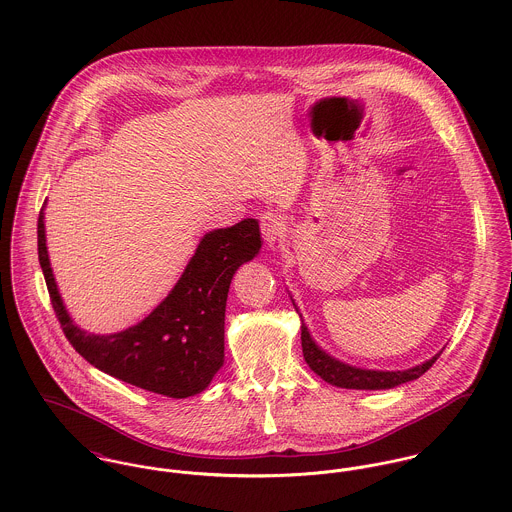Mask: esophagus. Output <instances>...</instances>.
<instances>
[{
    "label": "esophagus",
    "instance_id": "esophagus-1",
    "mask_svg": "<svg viewBox=\"0 0 512 512\" xmlns=\"http://www.w3.org/2000/svg\"><path fill=\"white\" fill-rule=\"evenodd\" d=\"M260 228H262L266 244L276 246L286 232V220L278 213H264L260 217Z\"/></svg>",
    "mask_w": 512,
    "mask_h": 512
}]
</instances>
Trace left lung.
I'll return each instance as SVG.
<instances>
[{"mask_svg": "<svg viewBox=\"0 0 512 512\" xmlns=\"http://www.w3.org/2000/svg\"><path fill=\"white\" fill-rule=\"evenodd\" d=\"M295 305V303H293ZM297 311V307H295ZM301 317V315H299ZM301 349H303V359L309 365V368L321 376L325 382L339 386V388H355V390H386L394 388L398 384L410 382L420 378L430 366L438 361L439 351L436 357L422 365L408 368V370H366V368H357V366L345 365L331 355H327L323 349L317 347V343L311 339L305 323H301Z\"/></svg>", "mask_w": 512, "mask_h": 512, "instance_id": "left-lung-1", "label": "left lung"}]
</instances>
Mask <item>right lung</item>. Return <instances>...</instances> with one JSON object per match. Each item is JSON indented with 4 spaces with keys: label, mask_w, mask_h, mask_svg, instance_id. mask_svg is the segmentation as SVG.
Here are the masks:
<instances>
[{
    "label": "right lung",
    "mask_w": 512,
    "mask_h": 512,
    "mask_svg": "<svg viewBox=\"0 0 512 512\" xmlns=\"http://www.w3.org/2000/svg\"><path fill=\"white\" fill-rule=\"evenodd\" d=\"M39 264L65 337L98 370L169 398L203 392L224 363V311L234 272L262 248L256 219L207 232L169 295L138 325L94 335L76 327L57 290L43 211L37 220Z\"/></svg>",
    "instance_id": "add662e5"
}]
</instances>
